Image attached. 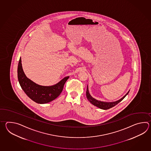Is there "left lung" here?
<instances>
[{"mask_svg": "<svg viewBox=\"0 0 151 151\" xmlns=\"http://www.w3.org/2000/svg\"><path fill=\"white\" fill-rule=\"evenodd\" d=\"M129 92V91H128V92L126 93V94L125 96H123L122 99H120L118 100V101H114V102L107 103V102H104V101H99V100H97L95 99L94 98H93V97H92V96L90 95V94L89 93L88 86H87L86 90V97L87 99L88 100V101L92 104H93V105L96 106V107H99V108L101 109H108L112 108V107H114V106H116V105H117L121 101H122V100L125 98V97L128 94Z\"/></svg>", "mask_w": 151, "mask_h": 151, "instance_id": "obj_1", "label": "left lung"}]
</instances>
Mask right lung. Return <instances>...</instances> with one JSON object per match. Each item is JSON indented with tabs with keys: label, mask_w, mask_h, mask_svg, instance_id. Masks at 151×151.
<instances>
[{
	"label": "right lung",
	"mask_w": 151,
	"mask_h": 151,
	"mask_svg": "<svg viewBox=\"0 0 151 151\" xmlns=\"http://www.w3.org/2000/svg\"><path fill=\"white\" fill-rule=\"evenodd\" d=\"M21 62V58H20L17 71L18 79L20 86L30 99L35 103L43 104L51 102L60 94L69 77H65L53 86H40L26 77L23 71Z\"/></svg>",
	"instance_id": "1"
}]
</instances>
